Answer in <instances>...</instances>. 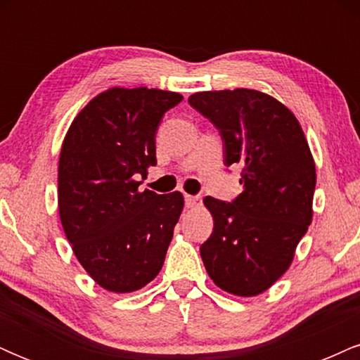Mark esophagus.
<instances>
[{"label":"esophagus","instance_id":"1","mask_svg":"<svg viewBox=\"0 0 360 360\" xmlns=\"http://www.w3.org/2000/svg\"><path fill=\"white\" fill-rule=\"evenodd\" d=\"M184 201H186V206H188V208H194V206L200 205V198L191 196V194H186Z\"/></svg>","mask_w":360,"mask_h":360}]
</instances>
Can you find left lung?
I'll return each mask as SVG.
<instances>
[{"label":"left lung","instance_id":"obj_1","mask_svg":"<svg viewBox=\"0 0 360 360\" xmlns=\"http://www.w3.org/2000/svg\"><path fill=\"white\" fill-rule=\"evenodd\" d=\"M188 101L220 130L226 166L243 167L237 200H203L214 226L201 259L223 291L257 296L289 269L311 223L316 167L308 140L295 113L262 91H203Z\"/></svg>","mask_w":360,"mask_h":360}]
</instances>
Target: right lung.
Masks as SVG:
<instances>
[{
	"label": "right lung",
	"mask_w": 360,
	"mask_h": 360,
	"mask_svg": "<svg viewBox=\"0 0 360 360\" xmlns=\"http://www.w3.org/2000/svg\"><path fill=\"white\" fill-rule=\"evenodd\" d=\"M179 93L110 88L72 120L59 157V217L74 255L111 292L147 286L162 269L184 208L179 191H140L155 166V131Z\"/></svg>",
	"instance_id": "add662e5"
}]
</instances>
